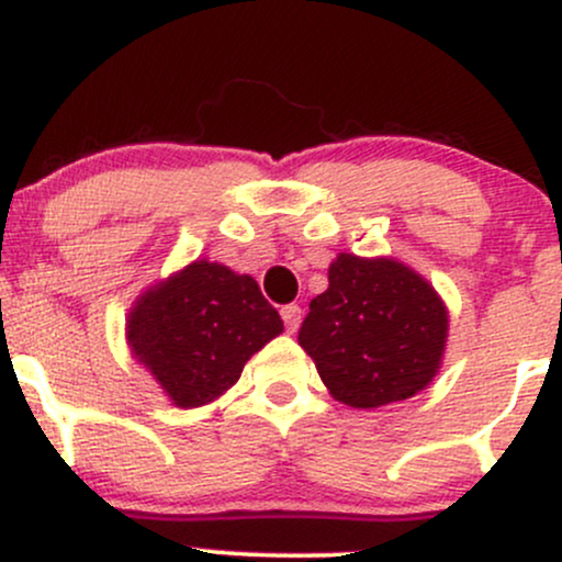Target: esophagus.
Masks as SVG:
<instances>
[{
  "label": "esophagus",
  "mask_w": 562,
  "mask_h": 562,
  "mask_svg": "<svg viewBox=\"0 0 562 562\" xmlns=\"http://www.w3.org/2000/svg\"><path fill=\"white\" fill-rule=\"evenodd\" d=\"M282 314V322H285V330L288 333H295L301 325V306H295V303H288V306L280 308Z\"/></svg>",
  "instance_id": "34e87169"
}]
</instances>
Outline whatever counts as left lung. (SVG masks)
I'll return each instance as SVG.
<instances>
[{
    "instance_id": "obj_1",
    "label": "left lung",
    "mask_w": 562,
    "mask_h": 562,
    "mask_svg": "<svg viewBox=\"0 0 562 562\" xmlns=\"http://www.w3.org/2000/svg\"><path fill=\"white\" fill-rule=\"evenodd\" d=\"M330 288L312 299L299 344L322 383L357 409L402 402L423 391L441 364L447 308L404 263L340 254Z\"/></svg>"
}]
</instances>
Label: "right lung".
<instances>
[{
  "label": "right lung",
  "mask_w": 562,
  "mask_h": 562,
  "mask_svg": "<svg viewBox=\"0 0 562 562\" xmlns=\"http://www.w3.org/2000/svg\"><path fill=\"white\" fill-rule=\"evenodd\" d=\"M128 346L177 406L214 402L245 362L282 333L254 277L195 261L160 282L128 314Z\"/></svg>",
  "instance_id": "right-lung-1"
}]
</instances>
